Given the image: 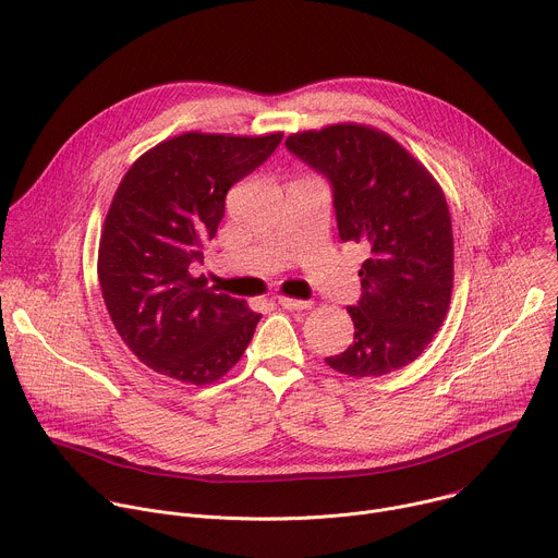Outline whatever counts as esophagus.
Instances as JSON below:
<instances>
[{
    "instance_id": "1",
    "label": "esophagus",
    "mask_w": 558,
    "mask_h": 558,
    "mask_svg": "<svg viewBox=\"0 0 558 558\" xmlns=\"http://www.w3.org/2000/svg\"><path fill=\"white\" fill-rule=\"evenodd\" d=\"M278 304L282 308H289V311H304V308L311 306V302L298 300V298H289V295H278Z\"/></svg>"
}]
</instances>
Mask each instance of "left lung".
Wrapping results in <instances>:
<instances>
[{
  "mask_svg": "<svg viewBox=\"0 0 558 558\" xmlns=\"http://www.w3.org/2000/svg\"><path fill=\"white\" fill-rule=\"evenodd\" d=\"M287 147L333 183L338 233L362 245V298L349 306V349L325 362L349 377H379L415 362L446 320L454 243L446 196L404 145L364 123L287 136Z\"/></svg>",
  "mask_w": 558,
  "mask_h": 558,
  "instance_id": "1",
  "label": "left lung"
}]
</instances>
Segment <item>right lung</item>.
I'll return each instance as SVG.
<instances>
[{
	"label": "right lung",
	"instance_id": "add662e5",
	"mask_svg": "<svg viewBox=\"0 0 558 558\" xmlns=\"http://www.w3.org/2000/svg\"><path fill=\"white\" fill-rule=\"evenodd\" d=\"M282 141L183 132L143 151L104 220L97 274L125 347L151 371L205 386L243 357L260 313L216 293L190 265L216 235L225 196Z\"/></svg>",
	"mask_w": 558,
	"mask_h": 558
}]
</instances>
